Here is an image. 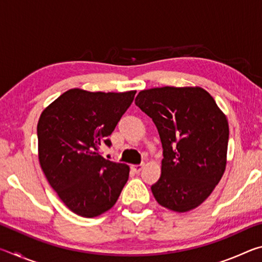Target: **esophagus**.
Returning <instances> with one entry per match:
<instances>
[{
	"label": "esophagus",
	"instance_id": "1",
	"mask_svg": "<svg viewBox=\"0 0 262 262\" xmlns=\"http://www.w3.org/2000/svg\"><path fill=\"white\" fill-rule=\"evenodd\" d=\"M144 165H142V164H140V165H133L132 166V170L135 172V173H140V172L142 171V168H143Z\"/></svg>",
	"mask_w": 262,
	"mask_h": 262
}]
</instances>
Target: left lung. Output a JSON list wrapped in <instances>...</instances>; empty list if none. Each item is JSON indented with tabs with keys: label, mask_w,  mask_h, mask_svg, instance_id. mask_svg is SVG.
Returning <instances> with one entry per match:
<instances>
[{
	"label": "left lung",
	"mask_w": 262,
	"mask_h": 262,
	"mask_svg": "<svg viewBox=\"0 0 262 262\" xmlns=\"http://www.w3.org/2000/svg\"><path fill=\"white\" fill-rule=\"evenodd\" d=\"M136 106L152 119L163 148L162 174L151 192L159 205L192 210L209 196L227 165L229 125L201 88L143 90Z\"/></svg>",
	"instance_id": "left-lung-1"
}]
</instances>
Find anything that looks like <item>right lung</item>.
Segmentation results:
<instances>
[{
	"label": "right lung",
	"instance_id": "obj_1",
	"mask_svg": "<svg viewBox=\"0 0 262 262\" xmlns=\"http://www.w3.org/2000/svg\"><path fill=\"white\" fill-rule=\"evenodd\" d=\"M135 94L72 89L41 113L39 162L52 188L75 214L96 217L107 211L126 185L129 167L105 159L99 149L112 145L108 136Z\"/></svg>",
	"mask_w": 262,
	"mask_h": 262
}]
</instances>
